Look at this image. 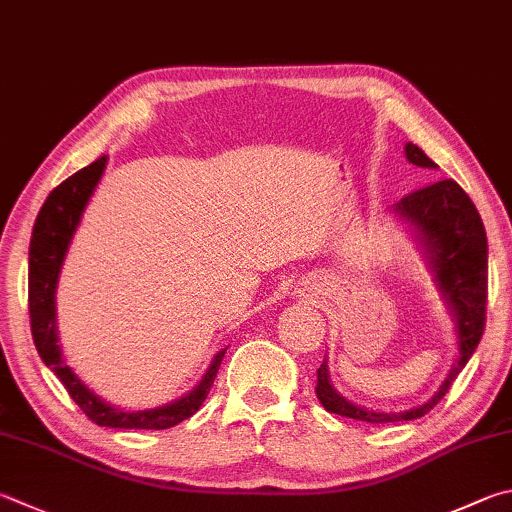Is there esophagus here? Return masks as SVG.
<instances>
[{
    "mask_svg": "<svg viewBox=\"0 0 512 512\" xmlns=\"http://www.w3.org/2000/svg\"><path fill=\"white\" fill-rule=\"evenodd\" d=\"M297 297H306V300H311V297L315 295V284L313 282H302L297 284Z\"/></svg>",
    "mask_w": 512,
    "mask_h": 512,
    "instance_id": "1",
    "label": "esophagus"
}]
</instances>
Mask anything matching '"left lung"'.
<instances>
[{"label": "left lung", "instance_id": "1", "mask_svg": "<svg viewBox=\"0 0 512 512\" xmlns=\"http://www.w3.org/2000/svg\"><path fill=\"white\" fill-rule=\"evenodd\" d=\"M407 161L425 170H436V163L414 143L405 145ZM394 212L405 224H410L414 237L427 259L445 304L457 324L459 358L430 401L405 412H374L367 407L347 401L329 380L327 360L318 369V401L324 410L338 416L356 418V421L383 425L414 421L432 410L448 394L454 378L468 365L486 327L488 302V239L483 221L475 203L452 179H443L425 185V188L407 194L394 206Z\"/></svg>", "mask_w": 512, "mask_h": 512}]
</instances>
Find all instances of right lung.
Returning a JSON list of instances; mask_svg holds the SVG:
<instances>
[{
  "label": "right lung",
  "instance_id": "obj_1",
  "mask_svg": "<svg viewBox=\"0 0 512 512\" xmlns=\"http://www.w3.org/2000/svg\"><path fill=\"white\" fill-rule=\"evenodd\" d=\"M107 156H100L80 172L62 181L49 197H46L40 215L35 219L31 246H29V313H31V333L37 353L55 376L67 387L69 396L78 403L91 421L102 427H120V430H167V427L179 425L194 412H199L201 403L206 401L212 383H215L221 360L226 349H221L212 358L210 367L199 385L190 394L174 403H167L154 410L143 412H125L109 405L96 396L82 380L73 374V369L64 362L58 345V327H55V288L62 271L64 257L76 228L82 219L87 203L94 194L96 185L105 172Z\"/></svg>",
  "mask_w": 512,
  "mask_h": 512
}]
</instances>
